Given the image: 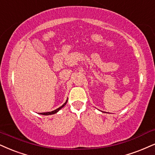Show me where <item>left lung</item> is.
Here are the masks:
<instances>
[{
  "label": "left lung",
  "instance_id": "8db88e82",
  "mask_svg": "<svg viewBox=\"0 0 155 155\" xmlns=\"http://www.w3.org/2000/svg\"><path fill=\"white\" fill-rule=\"evenodd\" d=\"M105 113H106V112H105Z\"/></svg>",
  "mask_w": 155,
  "mask_h": 155
}]
</instances>
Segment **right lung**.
<instances>
[{
    "label": "right lung",
    "mask_w": 155,
    "mask_h": 155,
    "mask_svg": "<svg viewBox=\"0 0 155 155\" xmlns=\"http://www.w3.org/2000/svg\"><path fill=\"white\" fill-rule=\"evenodd\" d=\"M67 102H68V100L66 101V102L64 103V104L62 105V106H60V107H59L58 108H57V109H55L54 110H52V111H50V112H46V113H40L39 114H41V115H45V116H49V115H52V114H56V113H57L59 111V110H60L61 108H62L63 107H64V106H65L66 105V104H67Z\"/></svg>",
    "instance_id": "right-lung-1"
}]
</instances>
